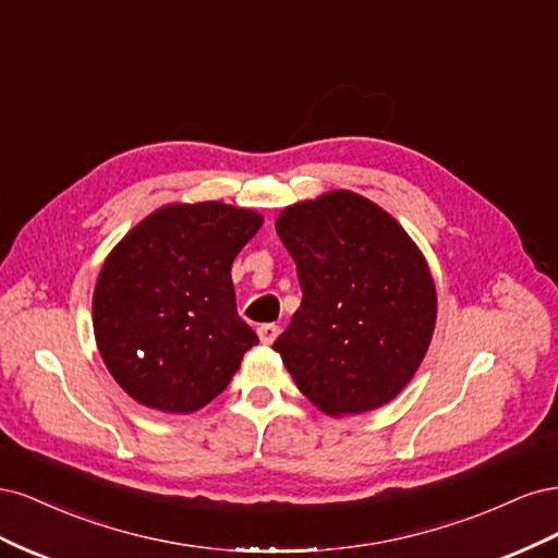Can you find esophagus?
<instances>
[{"instance_id":"1","label":"esophagus","mask_w":558,"mask_h":558,"mask_svg":"<svg viewBox=\"0 0 558 558\" xmlns=\"http://www.w3.org/2000/svg\"><path fill=\"white\" fill-rule=\"evenodd\" d=\"M279 326L277 324H263V326H258V337H260V342L263 344H272L275 340H277V335H279Z\"/></svg>"}]
</instances>
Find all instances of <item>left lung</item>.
I'll list each match as a JSON object with an SVG mask.
<instances>
[{"instance_id":"1","label":"left lung","mask_w":558,"mask_h":558,"mask_svg":"<svg viewBox=\"0 0 558 558\" xmlns=\"http://www.w3.org/2000/svg\"><path fill=\"white\" fill-rule=\"evenodd\" d=\"M300 310L275 342L298 388L330 416L393 400L424 361L437 314L426 258L391 214L351 191L286 207Z\"/></svg>"}]
</instances>
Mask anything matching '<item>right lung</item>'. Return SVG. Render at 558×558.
<instances>
[{
    "instance_id": "add662e5",
    "label": "right lung",
    "mask_w": 558,
    "mask_h": 558,
    "mask_svg": "<svg viewBox=\"0 0 558 558\" xmlns=\"http://www.w3.org/2000/svg\"><path fill=\"white\" fill-rule=\"evenodd\" d=\"M260 226V214L223 202L167 205L116 244L95 286L93 328L128 396L189 414L223 393L258 344L230 269Z\"/></svg>"
}]
</instances>
